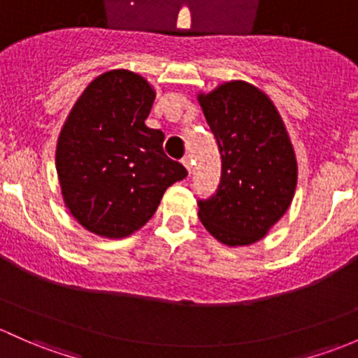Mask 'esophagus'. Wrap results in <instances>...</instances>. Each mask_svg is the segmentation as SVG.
<instances>
[{
	"label": "esophagus",
	"instance_id": "obj_1",
	"mask_svg": "<svg viewBox=\"0 0 358 358\" xmlns=\"http://www.w3.org/2000/svg\"><path fill=\"white\" fill-rule=\"evenodd\" d=\"M180 162H182V165H184V167H186V171L191 172V169H193V162H191L189 155H186V157H182V160H180Z\"/></svg>",
	"mask_w": 358,
	"mask_h": 358
}]
</instances>
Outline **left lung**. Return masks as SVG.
I'll return each instance as SVG.
<instances>
[{
	"instance_id": "1",
	"label": "left lung",
	"mask_w": 358,
	"mask_h": 358,
	"mask_svg": "<svg viewBox=\"0 0 358 358\" xmlns=\"http://www.w3.org/2000/svg\"><path fill=\"white\" fill-rule=\"evenodd\" d=\"M219 146L215 193L198 198V217L220 243L259 241L285 215L296 187V158L272 101L255 86L233 80L198 96Z\"/></svg>"
}]
</instances>
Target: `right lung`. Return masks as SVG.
Wrapping results in <instances>:
<instances>
[{
    "instance_id": "add662e5",
    "label": "right lung",
    "mask_w": 358,
    "mask_h": 358,
    "mask_svg": "<svg viewBox=\"0 0 358 358\" xmlns=\"http://www.w3.org/2000/svg\"><path fill=\"white\" fill-rule=\"evenodd\" d=\"M155 91L141 76L110 70L84 90L60 132L57 172L73 217L91 233L124 238L145 226L165 189L187 176L146 127Z\"/></svg>"
}]
</instances>
